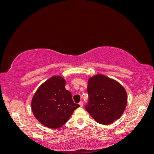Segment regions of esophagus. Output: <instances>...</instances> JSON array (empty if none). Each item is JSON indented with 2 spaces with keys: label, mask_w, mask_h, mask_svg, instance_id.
<instances>
[{
  "label": "esophagus",
  "mask_w": 154,
  "mask_h": 154,
  "mask_svg": "<svg viewBox=\"0 0 154 154\" xmlns=\"http://www.w3.org/2000/svg\"><path fill=\"white\" fill-rule=\"evenodd\" d=\"M79 105H80V106H83V101H80V103H79Z\"/></svg>",
  "instance_id": "esophagus-1"
}]
</instances>
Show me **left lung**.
Here are the masks:
<instances>
[{"label":"left lung","instance_id":"obj_1","mask_svg":"<svg viewBox=\"0 0 154 154\" xmlns=\"http://www.w3.org/2000/svg\"><path fill=\"white\" fill-rule=\"evenodd\" d=\"M88 102L85 109L96 122L109 125L120 118L127 103V94L118 82L103 74L88 79Z\"/></svg>","mask_w":154,"mask_h":154}]
</instances>
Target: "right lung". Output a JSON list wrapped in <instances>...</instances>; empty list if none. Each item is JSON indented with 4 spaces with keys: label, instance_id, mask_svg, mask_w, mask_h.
I'll use <instances>...</instances> for the list:
<instances>
[{
    "label": "right lung",
    "instance_id": "add662e5",
    "mask_svg": "<svg viewBox=\"0 0 154 154\" xmlns=\"http://www.w3.org/2000/svg\"><path fill=\"white\" fill-rule=\"evenodd\" d=\"M66 80L53 76L37 89L31 101L35 117L46 127L58 128L69 120L80 105L74 103L71 93L65 88Z\"/></svg>",
    "mask_w": 154,
    "mask_h": 154
}]
</instances>
